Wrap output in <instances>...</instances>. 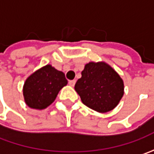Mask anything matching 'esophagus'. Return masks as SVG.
Listing matches in <instances>:
<instances>
[{"instance_id": "1", "label": "esophagus", "mask_w": 154, "mask_h": 154, "mask_svg": "<svg viewBox=\"0 0 154 154\" xmlns=\"http://www.w3.org/2000/svg\"><path fill=\"white\" fill-rule=\"evenodd\" d=\"M75 82H76V80H69V81H68V84H69V85H70L71 86H74V84H75Z\"/></svg>"}]
</instances>
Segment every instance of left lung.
<instances>
[{
    "label": "left lung",
    "mask_w": 154,
    "mask_h": 154,
    "mask_svg": "<svg viewBox=\"0 0 154 154\" xmlns=\"http://www.w3.org/2000/svg\"><path fill=\"white\" fill-rule=\"evenodd\" d=\"M74 89L82 103L101 113L114 109L122 98L124 90L121 77L104 62L86 64Z\"/></svg>",
    "instance_id": "8db88e82"
}]
</instances>
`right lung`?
Returning a JSON list of instances; mask_svg holds the SVG:
<instances>
[{
  "label": "right lung",
  "mask_w": 154,
  "mask_h": 154,
  "mask_svg": "<svg viewBox=\"0 0 154 154\" xmlns=\"http://www.w3.org/2000/svg\"><path fill=\"white\" fill-rule=\"evenodd\" d=\"M67 84L65 74L46 65L26 80L23 87L25 101L32 109H45L54 102L59 91Z\"/></svg>",
  "instance_id": "right-lung-1"
}]
</instances>
